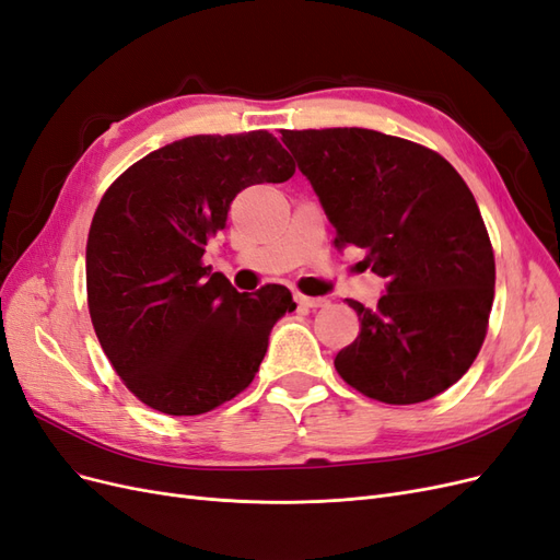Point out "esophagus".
<instances>
[{"label": "esophagus", "mask_w": 560, "mask_h": 560, "mask_svg": "<svg viewBox=\"0 0 560 560\" xmlns=\"http://www.w3.org/2000/svg\"><path fill=\"white\" fill-rule=\"evenodd\" d=\"M296 303H299V306H303V308H322V306H327V299L299 294V296H296Z\"/></svg>", "instance_id": "1"}]
</instances>
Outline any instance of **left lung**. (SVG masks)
<instances>
[{"mask_svg": "<svg viewBox=\"0 0 560 560\" xmlns=\"http://www.w3.org/2000/svg\"><path fill=\"white\" fill-rule=\"evenodd\" d=\"M336 229L387 287L376 308L348 299L360 336L336 354L350 387L418 404L460 381L483 346L495 257L469 186L436 151L366 128L282 130Z\"/></svg>", "mask_w": 560, "mask_h": 560, "instance_id": "obj_1", "label": "left lung"}]
</instances>
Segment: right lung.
I'll return each instance as SVG.
<instances>
[{
    "label": "right lung",
    "mask_w": 560,
    "mask_h": 560,
    "mask_svg": "<svg viewBox=\"0 0 560 560\" xmlns=\"http://www.w3.org/2000/svg\"><path fill=\"white\" fill-rule=\"evenodd\" d=\"M294 171L268 130L194 135L151 151L105 191L86 243L89 313L142 404L200 416L254 381L270 329L296 303L282 284L235 292L202 254L235 196Z\"/></svg>",
    "instance_id": "right-lung-1"
}]
</instances>
